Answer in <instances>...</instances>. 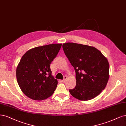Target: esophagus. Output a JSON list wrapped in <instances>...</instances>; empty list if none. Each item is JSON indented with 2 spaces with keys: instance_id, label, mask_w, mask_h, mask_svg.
<instances>
[{
  "instance_id": "1",
  "label": "esophagus",
  "mask_w": 126,
  "mask_h": 126,
  "mask_svg": "<svg viewBox=\"0 0 126 126\" xmlns=\"http://www.w3.org/2000/svg\"><path fill=\"white\" fill-rule=\"evenodd\" d=\"M66 79H67V77H66V76H64L63 79L62 80V82H65V81L66 80Z\"/></svg>"
}]
</instances>
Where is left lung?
<instances>
[{"mask_svg":"<svg viewBox=\"0 0 126 126\" xmlns=\"http://www.w3.org/2000/svg\"><path fill=\"white\" fill-rule=\"evenodd\" d=\"M62 47L76 73V86L69 90L70 94L80 100L95 98L104 90L109 79L107 59L93 47L68 42Z\"/></svg>","mask_w":126,"mask_h":126,"instance_id":"8db88e82","label":"left lung"}]
</instances>
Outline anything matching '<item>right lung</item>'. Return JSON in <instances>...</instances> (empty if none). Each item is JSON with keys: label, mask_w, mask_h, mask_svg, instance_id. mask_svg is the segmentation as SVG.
Listing matches in <instances>:
<instances>
[{"label": "right lung", "mask_w": 126, "mask_h": 126, "mask_svg": "<svg viewBox=\"0 0 126 126\" xmlns=\"http://www.w3.org/2000/svg\"><path fill=\"white\" fill-rule=\"evenodd\" d=\"M61 46L62 44H51L35 47L22 56L16 76L20 89L29 98L41 100L53 94L58 80L51 75L50 65Z\"/></svg>", "instance_id": "right-lung-1"}]
</instances>
